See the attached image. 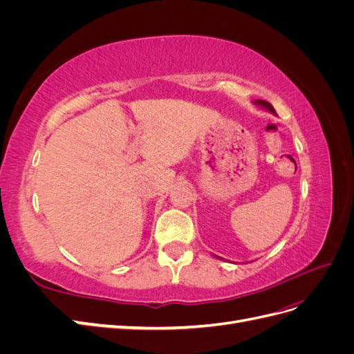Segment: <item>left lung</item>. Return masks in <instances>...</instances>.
<instances>
[{"label":"left lung","mask_w":354,"mask_h":354,"mask_svg":"<svg viewBox=\"0 0 354 354\" xmlns=\"http://www.w3.org/2000/svg\"><path fill=\"white\" fill-rule=\"evenodd\" d=\"M257 104H260V106H263V108H266V109H269L270 112H273L274 113V109H273V106L269 103V102H264V100H257L255 102Z\"/></svg>","instance_id":"1"}]
</instances>
